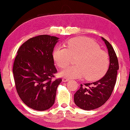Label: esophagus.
<instances>
[{"label":"esophagus","mask_w":130,"mask_h":130,"mask_svg":"<svg viewBox=\"0 0 130 130\" xmlns=\"http://www.w3.org/2000/svg\"><path fill=\"white\" fill-rule=\"evenodd\" d=\"M70 79H68V78H67V77H63V79H62V80H63V82H68V80H69Z\"/></svg>","instance_id":"esophagus-1"}]
</instances>
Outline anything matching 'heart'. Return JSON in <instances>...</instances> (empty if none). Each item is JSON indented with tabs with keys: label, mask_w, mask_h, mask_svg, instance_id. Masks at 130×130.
Here are the masks:
<instances>
[{
	"label": "heart",
	"mask_w": 130,
	"mask_h": 130,
	"mask_svg": "<svg viewBox=\"0 0 130 130\" xmlns=\"http://www.w3.org/2000/svg\"><path fill=\"white\" fill-rule=\"evenodd\" d=\"M67 48L57 47L53 56L58 67L64 68L70 63L72 57L76 59V66H68L61 75L66 77L94 80L102 76L108 69L109 58L107 53L100 49V46L85 37L71 39L66 43Z\"/></svg>",
	"instance_id": "obj_1"
}]
</instances>
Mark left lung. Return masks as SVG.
<instances>
[{
	"label": "left lung",
	"mask_w": 130,
	"mask_h": 130,
	"mask_svg": "<svg viewBox=\"0 0 130 130\" xmlns=\"http://www.w3.org/2000/svg\"><path fill=\"white\" fill-rule=\"evenodd\" d=\"M108 50L110 64L106 74L101 79L92 83L81 84L74 94V102L82 109L90 110L103 105L111 96L116 83L118 60L113 47L102 37Z\"/></svg>",
	"instance_id": "1"
}]
</instances>
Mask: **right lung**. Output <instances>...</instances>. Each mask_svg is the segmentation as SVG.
Instances as JSON below:
<instances>
[{"label": "right lung", "mask_w": 130, "mask_h": 130, "mask_svg": "<svg viewBox=\"0 0 130 130\" xmlns=\"http://www.w3.org/2000/svg\"><path fill=\"white\" fill-rule=\"evenodd\" d=\"M58 40L49 35L29 39L20 47L14 61L17 92L24 104L36 110L44 111L53 106L62 82L52 80L57 72L53 52Z\"/></svg>", "instance_id": "right-lung-1"}]
</instances>
